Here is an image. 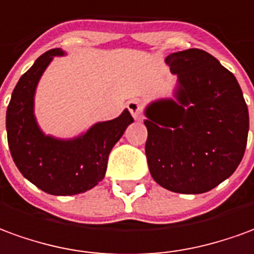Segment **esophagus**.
Segmentation results:
<instances>
[{
	"instance_id": "esophagus-1",
	"label": "esophagus",
	"mask_w": 254,
	"mask_h": 254,
	"mask_svg": "<svg viewBox=\"0 0 254 254\" xmlns=\"http://www.w3.org/2000/svg\"><path fill=\"white\" fill-rule=\"evenodd\" d=\"M127 108L132 115V118L135 120H141L142 119V104L139 100H131L127 102Z\"/></svg>"
}]
</instances>
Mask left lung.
<instances>
[{
  "mask_svg": "<svg viewBox=\"0 0 254 254\" xmlns=\"http://www.w3.org/2000/svg\"><path fill=\"white\" fill-rule=\"evenodd\" d=\"M174 97L145 108L150 175L174 193L209 191L233 175L245 153L249 112L238 80L199 49L167 56Z\"/></svg>",
  "mask_w": 254,
  "mask_h": 254,
  "instance_id": "left-lung-1",
  "label": "left lung"
}]
</instances>
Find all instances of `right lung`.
Returning <instances> with one entry per match:
<instances>
[{
    "label": "right lung",
    "mask_w": 254,
    "mask_h": 254,
    "mask_svg": "<svg viewBox=\"0 0 254 254\" xmlns=\"http://www.w3.org/2000/svg\"><path fill=\"white\" fill-rule=\"evenodd\" d=\"M63 56V49L46 52L19 79L6 109V132L12 159L27 181L52 195H75L104 179L108 156L134 119L124 109L72 138L46 134L35 116V93L50 63Z\"/></svg>",
    "instance_id": "obj_1"
}]
</instances>
